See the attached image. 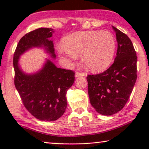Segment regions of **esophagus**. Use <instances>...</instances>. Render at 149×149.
<instances>
[{"label":"esophagus","instance_id":"obj_1","mask_svg":"<svg viewBox=\"0 0 149 149\" xmlns=\"http://www.w3.org/2000/svg\"><path fill=\"white\" fill-rule=\"evenodd\" d=\"M87 74H85L84 72H77L75 73V77H83V76H86Z\"/></svg>","mask_w":149,"mask_h":149}]
</instances>
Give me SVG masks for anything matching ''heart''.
Wrapping results in <instances>:
<instances>
[{"label": "heart", "instance_id": "heart-1", "mask_svg": "<svg viewBox=\"0 0 149 149\" xmlns=\"http://www.w3.org/2000/svg\"><path fill=\"white\" fill-rule=\"evenodd\" d=\"M62 42L56 47L60 56L73 61L81 55L83 64L93 72L107 68L116 49L115 37L109 31L77 32L63 38Z\"/></svg>", "mask_w": 149, "mask_h": 149}]
</instances>
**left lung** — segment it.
Listing matches in <instances>:
<instances>
[{"label": "left lung", "instance_id": "left-lung-1", "mask_svg": "<svg viewBox=\"0 0 149 149\" xmlns=\"http://www.w3.org/2000/svg\"><path fill=\"white\" fill-rule=\"evenodd\" d=\"M117 41V56L109 69L87 75L92 107L103 115H112L125 107L137 79V56L130 38L113 26Z\"/></svg>", "mask_w": 149, "mask_h": 149}]
</instances>
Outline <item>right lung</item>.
Instances as JSON below:
<instances>
[{"label": "right lung", "instance_id": "add662e5", "mask_svg": "<svg viewBox=\"0 0 149 149\" xmlns=\"http://www.w3.org/2000/svg\"><path fill=\"white\" fill-rule=\"evenodd\" d=\"M52 28H40L26 34L18 42L13 56L14 84L28 112L41 121H53L64 113L67 107L66 92L74 81V71L57 68L47 60L38 72L24 73L18 65L19 56L32 47H44L56 58L54 43L49 40Z\"/></svg>", "mask_w": 149, "mask_h": 149}]
</instances>
